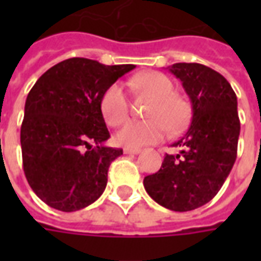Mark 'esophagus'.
Wrapping results in <instances>:
<instances>
[{
  "label": "esophagus",
  "instance_id": "34e87169",
  "mask_svg": "<svg viewBox=\"0 0 261 261\" xmlns=\"http://www.w3.org/2000/svg\"><path fill=\"white\" fill-rule=\"evenodd\" d=\"M141 152L140 148H124V153H133V155H137V153Z\"/></svg>",
  "mask_w": 261,
  "mask_h": 261
}]
</instances>
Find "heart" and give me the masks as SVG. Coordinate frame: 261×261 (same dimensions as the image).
Here are the masks:
<instances>
[{"mask_svg":"<svg viewBox=\"0 0 261 261\" xmlns=\"http://www.w3.org/2000/svg\"><path fill=\"white\" fill-rule=\"evenodd\" d=\"M131 88L153 97L147 112L148 121H131L116 134V141L127 148H137L162 140L170 131L181 130L189 119V106L175 93L170 78L161 72H147L136 76ZM100 112L105 121L112 127H119L127 121L130 103L121 84L110 85L100 99Z\"/></svg>","mask_w":261,"mask_h":261,"instance_id":"b5f03b06","label":"heart"}]
</instances>
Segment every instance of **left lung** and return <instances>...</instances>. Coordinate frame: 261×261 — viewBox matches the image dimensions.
Listing matches in <instances>:
<instances>
[{
	"label": "left lung",
	"instance_id": "8db88e82",
	"mask_svg": "<svg viewBox=\"0 0 261 261\" xmlns=\"http://www.w3.org/2000/svg\"><path fill=\"white\" fill-rule=\"evenodd\" d=\"M169 71L181 81L192 103V124L165 156L161 169L145 176L152 200L172 211H192L211 201L236 161L241 121L232 86L222 75L197 63H176Z\"/></svg>",
	"mask_w": 261,
	"mask_h": 261
}]
</instances>
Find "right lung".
<instances>
[{
	"label": "right lung",
	"instance_id": "right-lung-1",
	"mask_svg": "<svg viewBox=\"0 0 261 261\" xmlns=\"http://www.w3.org/2000/svg\"><path fill=\"white\" fill-rule=\"evenodd\" d=\"M134 68L74 57L47 69L29 92L20 127L23 172L51 208L78 211L105 192L109 166L123 149L103 145L110 134L100 99Z\"/></svg>",
	"mask_w": 261,
	"mask_h": 261
}]
</instances>
